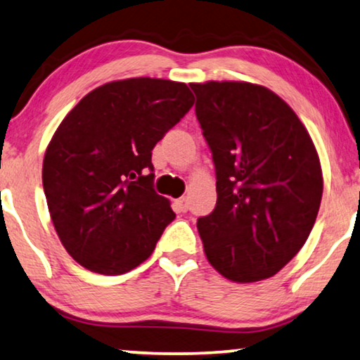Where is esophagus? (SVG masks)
I'll use <instances>...</instances> for the list:
<instances>
[{"label":"esophagus","mask_w":360,"mask_h":360,"mask_svg":"<svg viewBox=\"0 0 360 360\" xmlns=\"http://www.w3.org/2000/svg\"><path fill=\"white\" fill-rule=\"evenodd\" d=\"M174 208L176 213H186L188 211V200L185 198V196H181V198L175 200L174 201Z\"/></svg>","instance_id":"obj_1"}]
</instances>
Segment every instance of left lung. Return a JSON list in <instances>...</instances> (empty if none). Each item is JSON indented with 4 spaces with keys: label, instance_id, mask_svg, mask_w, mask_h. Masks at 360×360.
<instances>
[{
    "label": "left lung",
    "instance_id": "8db88e82",
    "mask_svg": "<svg viewBox=\"0 0 360 360\" xmlns=\"http://www.w3.org/2000/svg\"><path fill=\"white\" fill-rule=\"evenodd\" d=\"M216 169V208L198 219L206 259L228 280L259 282L307 243L323 172L307 127L278 95L249 82L190 83Z\"/></svg>",
    "mask_w": 360,
    "mask_h": 360
}]
</instances>
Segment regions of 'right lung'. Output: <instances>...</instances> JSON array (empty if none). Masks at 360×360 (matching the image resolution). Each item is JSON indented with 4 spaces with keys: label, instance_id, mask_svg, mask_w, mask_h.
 Wrapping results in <instances>:
<instances>
[{
    "label": "right lung",
    "instance_id": "add662e5",
    "mask_svg": "<svg viewBox=\"0 0 360 360\" xmlns=\"http://www.w3.org/2000/svg\"><path fill=\"white\" fill-rule=\"evenodd\" d=\"M193 101L185 83L126 78L95 88L63 117L42 185L58 239L85 269L121 275L154 252L175 213L152 186V149Z\"/></svg>",
    "mask_w": 360,
    "mask_h": 360
}]
</instances>
